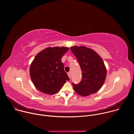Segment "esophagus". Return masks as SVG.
<instances>
[{
    "instance_id": "34e87169",
    "label": "esophagus",
    "mask_w": 134,
    "mask_h": 134,
    "mask_svg": "<svg viewBox=\"0 0 134 134\" xmlns=\"http://www.w3.org/2000/svg\"><path fill=\"white\" fill-rule=\"evenodd\" d=\"M68 77L69 79L71 78V72H68Z\"/></svg>"
}]
</instances>
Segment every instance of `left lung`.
Segmentation results:
<instances>
[{"label": "left lung", "mask_w": 134, "mask_h": 134, "mask_svg": "<svg viewBox=\"0 0 134 134\" xmlns=\"http://www.w3.org/2000/svg\"><path fill=\"white\" fill-rule=\"evenodd\" d=\"M82 70V79L79 84L72 83L75 92L86 97L97 93L103 85L107 70L101 57L85 47L74 46L70 48Z\"/></svg>", "instance_id": "left-lung-1"}]
</instances>
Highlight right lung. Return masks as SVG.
<instances>
[{"instance_id":"right-lung-1","label":"right lung","mask_w":134,"mask_h":134,"mask_svg":"<svg viewBox=\"0 0 134 134\" xmlns=\"http://www.w3.org/2000/svg\"><path fill=\"white\" fill-rule=\"evenodd\" d=\"M67 47H49L37 53L30 68L31 79L37 90L47 94L58 92L69 79L62 62Z\"/></svg>"}]
</instances>
